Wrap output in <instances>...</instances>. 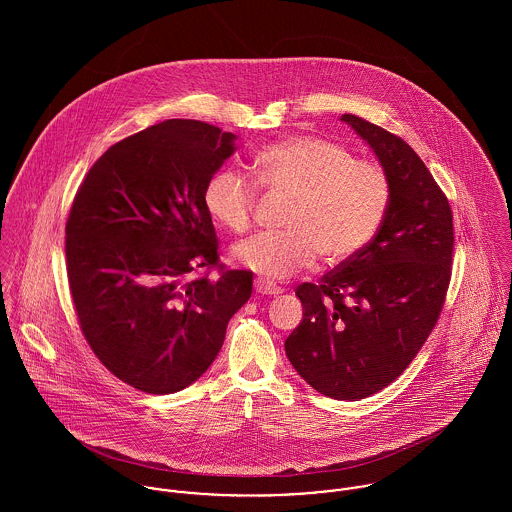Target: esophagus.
<instances>
[{"mask_svg":"<svg viewBox=\"0 0 512 512\" xmlns=\"http://www.w3.org/2000/svg\"><path fill=\"white\" fill-rule=\"evenodd\" d=\"M254 288H256V292L262 293V295H278V293H282L280 286H276V284L270 282V280H262V278H258V280L254 282Z\"/></svg>","mask_w":512,"mask_h":512,"instance_id":"obj_1","label":"esophagus"}]
</instances>
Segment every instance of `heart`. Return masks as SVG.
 Instances as JSON below:
<instances>
[{"label": "heart", "mask_w": 512, "mask_h": 512, "mask_svg": "<svg viewBox=\"0 0 512 512\" xmlns=\"http://www.w3.org/2000/svg\"><path fill=\"white\" fill-rule=\"evenodd\" d=\"M260 189L288 195L280 232L258 234L234 248V258L266 278H290L321 254L325 264L359 256L382 228L392 201L388 173L357 159L337 142L295 136L254 155ZM211 219L232 234L252 226L258 205L254 181L232 169L213 173L203 191Z\"/></svg>", "instance_id": "1"}]
</instances>
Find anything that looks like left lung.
Returning <instances> with one entry per match:
<instances>
[{"mask_svg":"<svg viewBox=\"0 0 512 512\" xmlns=\"http://www.w3.org/2000/svg\"><path fill=\"white\" fill-rule=\"evenodd\" d=\"M390 177L392 201L365 250L299 284L303 321L286 339L299 376L335 400L394 382L438 323L453 264V213L430 169L402 138L343 114Z\"/></svg>","mask_w":512,"mask_h":512,"instance_id":"obj_1","label":"left lung"}]
</instances>
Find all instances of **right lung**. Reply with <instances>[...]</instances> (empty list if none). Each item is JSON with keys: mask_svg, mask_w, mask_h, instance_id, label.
<instances>
[{"mask_svg": "<svg viewBox=\"0 0 512 512\" xmlns=\"http://www.w3.org/2000/svg\"><path fill=\"white\" fill-rule=\"evenodd\" d=\"M234 140L197 120L149 126L108 147L74 195L65 252L80 331L102 365L146 394L193 384L250 299L252 272L220 264L203 203ZM199 267L205 277L184 280Z\"/></svg>", "mask_w": 512, "mask_h": 512, "instance_id": "obj_1", "label": "right lung"}]
</instances>
